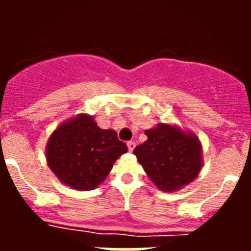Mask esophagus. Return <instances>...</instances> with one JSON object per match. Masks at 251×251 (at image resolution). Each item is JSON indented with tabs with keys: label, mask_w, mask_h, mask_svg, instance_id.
<instances>
[{
	"label": "esophagus",
	"mask_w": 251,
	"mask_h": 251,
	"mask_svg": "<svg viewBox=\"0 0 251 251\" xmlns=\"http://www.w3.org/2000/svg\"><path fill=\"white\" fill-rule=\"evenodd\" d=\"M127 147H128V150H129V152H132V151L134 150V147H136V143H134L133 141H129L127 143Z\"/></svg>",
	"instance_id": "1"
}]
</instances>
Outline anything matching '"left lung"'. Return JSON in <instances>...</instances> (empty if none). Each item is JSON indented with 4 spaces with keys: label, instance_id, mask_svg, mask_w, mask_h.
I'll return each instance as SVG.
<instances>
[{
    "label": "left lung",
    "instance_id": "obj_1",
    "mask_svg": "<svg viewBox=\"0 0 251 251\" xmlns=\"http://www.w3.org/2000/svg\"><path fill=\"white\" fill-rule=\"evenodd\" d=\"M145 133L147 141L133 153L161 191H178L199 176L202 145L195 133L170 123H158Z\"/></svg>",
    "mask_w": 251,
    "mask_h": 251
}]
</instances>
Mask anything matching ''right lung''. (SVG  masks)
I'll return each instance as SVG.
<instances>
[{
    "label": "right lung",
    "mask_w": 251,
    "mask_h": 251,
    "mask_svg": "<svg viewBox=\"0 0 251 251\" xmlns=\"http://www.w3.org/2000/svg\"><path fill=\"white\" fill-rule=\"evenodd\" d=\"M127 151L115 130L101 129L93 115L80 113L51 133L45 156L60 182L76 191H90L103 182Z\"/></svg>",
    "instance_id": "obj_1"
}]
</instances>
